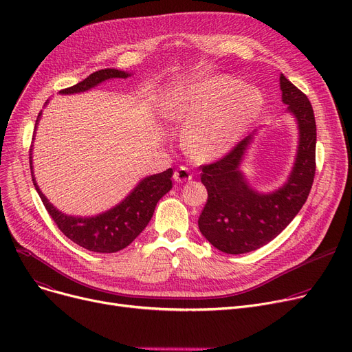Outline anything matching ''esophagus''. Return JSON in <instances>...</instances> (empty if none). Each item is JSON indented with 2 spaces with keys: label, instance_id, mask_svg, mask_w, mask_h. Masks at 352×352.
Masks as SVG:
<instances>
[{
  "label": "esophagus",
  "instance_id": "esophagus-1",
  "mask_svg": "<svg viewBox=\"0 0 352 352\" xmlns=\"http://www.w3.org/2000/svg\"><path fill=\"white\" fill-rule=\"evenodd\" d=\"M174 179L177 182H187V181L192 179V174L187 168V166H179V168L175 170V173H174Z\"/></svg>",
  "mask_w": 352,
  "mask_h": 352
}]
</instances>
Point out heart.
<instances>
[{
    "label": "heart",
    "instance_id": "1",
    "mask_svg": "<svg viewBox=\"0 0 352 352\" xmlns=\"http://www.w3.org/2000/svg\"><path fill=\"white\" fill-rule=\"evenodd\" d=\"M261 91L238 84L228 76H214L179 89L168 102L174 120L187 122L186 146L195 158L224 154L261 114Z\"/></svg>",
    "mask_w": 352,
    "mask_h": 352
}]
</instances>
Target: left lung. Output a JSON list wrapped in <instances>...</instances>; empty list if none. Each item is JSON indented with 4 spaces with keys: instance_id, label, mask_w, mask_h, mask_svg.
I'll return each mask as SVG.
<instances>
[{
    "instance_id": "8db88e82",
    "label": "left lung",
    "mask_w": 352,
    "mask_h": 352,
    "mask_svg": "<svg viewBox=\"0 0 352 352\" xmlns=\"http://www.w3.org/2000/svg\"><path fill=\"white\" fill-rule=\"evenodd\" d=\"M283 101L297 118L298 151L291 175L271 194L254 191L239 171L251 135L215 162L201 165V182L208 191L198 218L201 234L219 251L244 254L260 248L278 235L300 212L316 177L317 125L309 100L301 89L280 77Z\"/></svg>"
}]
</instances>
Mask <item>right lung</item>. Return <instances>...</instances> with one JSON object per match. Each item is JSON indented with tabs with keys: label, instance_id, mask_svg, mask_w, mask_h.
I'll list each match as a JSON object with an SVG mask.
<instances>
[{
	"label": "right lung",
	"instance_id": "obj_1",
	"mask_svg": "<svg viewBox=\"0 0 352 352\" xmlns=\"http://www.w3.org/2000/svg\"><path fill=\"white\" fill-rule=\"evenodd\" d=\"M128 76V72L120 69H100L92 72L84 81L64 88L60 92L61 94H77V92L87 91L105 80L126 78ZM171 177L173 168H168L164 173L144 178L134 191L117 207L89 218L71 217L60 212L40 191L34 177L32 182L55 226L72 243L94 252H117L131 244L150 223L157 202L173 188Z\"/></svg>",
	"mask_w": 352,
	"mask_h": 352
}]
</instances>
